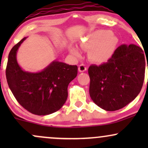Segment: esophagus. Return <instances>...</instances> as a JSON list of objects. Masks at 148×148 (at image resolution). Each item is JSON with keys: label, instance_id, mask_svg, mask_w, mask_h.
I'll return each instance as SVG.
<instances>
[{"label": "esophagus", "instance_id": "1", "mask_svg": "<svg viewBox=\"0 0 148 148\" xmlns=\"http://www.w3.org/2000/svg\"><path fill=\"white\" fill-rule=\"evenodd\" d=\"M86 70H87V67H86V65H85V64H81L79 66V71L80 72H84Z\"/></svg>", "mask_w": 148, "mask_h": 148}]
</instances>
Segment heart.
Listing matches in <instances>:
<instances>
[{"mask_svg": "<svg viewBox=\"0 0 148 148\" xmlns=\"http://www.w3.org/2000/svg\"><path fill=\"white\" fill-rule=\"evenodd\" d=\"M118 39L107 30H98L84 37L81 41V47L84 50L90 51L89 58L92 62L101 64L108 61L116 51ZM70 51L73 55L79 56L81 51L76 46H72Z\"/></svg>", "mask_w": 148, "mask_h": 148, "instance_id": "obj_1", "label": "heart"}]
</instances>
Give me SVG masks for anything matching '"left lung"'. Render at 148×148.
Returning <instances> with one entry per match:
<instances>
[{
    "label": "left lung",
    "instance_id": "8db88e82",
    "mask_svg": "<svg viewBox=\"0 0 148 148\" xmlns=\"http://www.w3.org/2000/svg\"><path fill=\"white\" fill-rule=\"evenodd\" d=\"M145 68L140 47L134 44L120 45L108 62L99 66L92 64L88 68L92 100L108 111L127 106L141 90Z\"/></svg>",
    "mask_w": 148,
    "mask_h": 148
}]
</instances>
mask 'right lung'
<instances>
[{"instance_id": "right-lung-1", "label": "right lung", "mask_w": 148, "mask_h": 148, "mask_svg": "<svg viewBox=\"0 0 148 148\" xmlns=\"http://www.w3.org/2000/svg\"><path fill=\"white\" fill-rule=\"evenodd\" d=\"M26 38L22 39L10 51L7 81L14 97L25 109L38 115L51 114L65 103L67 87L77 76L78 67L54 60L40 72L23 70L18 63L16 53Z\"/></svg>"}]
</instances>
